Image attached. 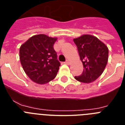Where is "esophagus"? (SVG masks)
<instances>
[{
	"label": "esophagus",
	"mask_w": 125,
	"mask_h": 125,
	"mask_svg": "<svg viewBox=\"0 0 125 125\" xmlns=\"http://www.w3.org/2000/svg\"><path fill=\"white\" fill-rule=\"evenodd\" d=\"M65 64H70V61H69V60H66V61H65Z\"/></svg>",
	"instance_id": "obj_1"
}]
</instances>
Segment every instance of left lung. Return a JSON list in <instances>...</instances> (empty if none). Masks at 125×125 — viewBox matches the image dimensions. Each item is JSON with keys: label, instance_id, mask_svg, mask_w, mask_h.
<instances>
[{"label": "left lung", "instance_id": "obj_1", "mask_svg": "<svg viewBox=\"0 0 125 125\" xmlns=\"http://www.w3.org/2000/svg\"><path fill=\"white\" fill-rule=\"evenodd\" d=\"M83 64V72L76 80L84 83L93 82L101 75L108 62V49L103 42L91 35L74 39Z\"/></svg>", "mask_w": 125, "mask_h": 125}]
</instances>
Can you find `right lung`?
<instances>
[{"mask_svg":"<svg viewBox=\"0 0 125 125\" xmlns=\"http://www.w3.org/2000/svg\"><path fill=\"white\" fill-rule=\"evenodd\" d=\"M56 40V37L39 34L29 39L20 47V61L23 69L36 83L46 84L57 75L61 63L53 47Z\"/></svg>","mask_w":125,"mask_h":125,"instance_id":"obj_1","label":"right lung"}]
</instances>
